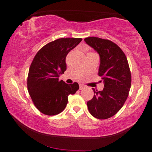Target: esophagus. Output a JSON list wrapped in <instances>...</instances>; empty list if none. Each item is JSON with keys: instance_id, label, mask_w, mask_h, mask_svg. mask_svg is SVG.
<instances>
[{"instance_id": "obj_1", "label": "esophagus", "mask_w": 152, "mask_h": 152, "mask_svg": "<svg viewBox=\"0 0 152 152\" xmlns=\"http://www.w3.org/2000/svg\"><path fill=\"white\" fill-rule=\"evenodd\" d=\"M85 88V86H84V85H83V84H80V90L83 89V88Z\"/></svg>"}]
</instances>
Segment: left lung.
Masks as SVG:
<instances>
[{
	"instance_id": "1",
	"label": "left lung",
	"mask_w": 152,
	"mask_h": 152,
	"mask_svg": "<svg viewBox=\"0 0 152 152\" xmlns=\"http://www.w3.org/2000/svg\"><path fill=\"white\" fill-rule=\"evenodd\" d=\"M84 41L99 55L98 75L104 83L102 91L92 89L94 94L87 102L88 108L94 117L106 119L120 110L128 96L132 81L128 61L124 51L110 40L89 37Z\"/></svg>"
}]
</instances>
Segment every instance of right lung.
<instances>
[{"label":"right lung","mask_w":152,"mask_h":152,"mask_svg":"<svg viewBox=\"0 0 152 152\" xmlns=\"http://www.w3.org/2000/svg\"><path fill=\"white\" fill-rule=\"evenodd\" d=\"M82 40L60 38L48 43L37 53L30 66L27 88L35 106L46 115H56L65 109L68 96L79 89L78 83H66L59 77L66 70V57Z\"/></svg>","instance_id":"1"}]
</instances>
